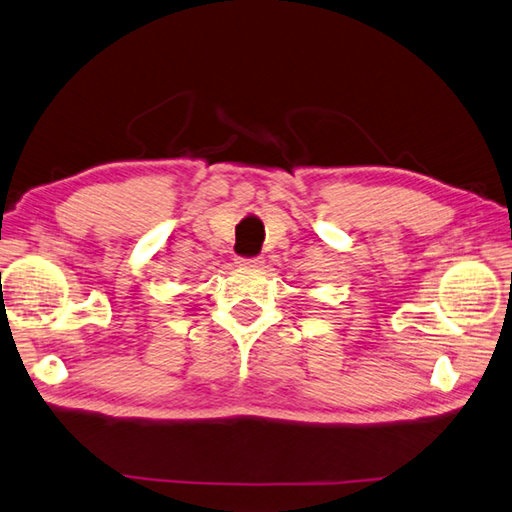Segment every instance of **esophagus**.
<instances>
[{
    "instance_id": "obj_1",
    "label": "esophagus",
    "mask_w": 512,
    "mask_h": 512,
    "mask_svg": "<svg viewBox=\"0 0 512 512\" xmlns=\"http://www.w3.org/2000/svg\"><path fill=\"white\" fill-rule=\"evenodd\" d=\"M237 266L242 268H262L264 266V257H239Z\"/></svg>"
}]
</instances>
